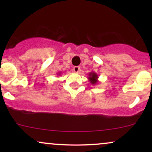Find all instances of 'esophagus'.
Masks as SVG:
<instances>
[{
	"instance_id": "34e87169",
	"label": "esophagus",
	"mask_w": 152,
	"mask_h": 152,
	"mask_svg": "<svg viewBox=\"0 0 152 152\" xmlns=\"http://www.w3.org/2000/svg\"><path fill=\"white\" fill-rule=\"evenodd\" d=\"M80 71H81V69H80L79 66H74V71L75 73H78Z\"/></svg>"
}]
</instances>
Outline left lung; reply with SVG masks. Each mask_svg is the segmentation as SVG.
<instances>
[{
    "label": "left lung",
    "instance_id": "1",
    "mask_svg": "<svg viewBox=\"0 0 152 152\" xmlns=\"http://www.w3.org/2000/svg\"><path fill=\"white\" fill-rule=\"evenodd\" d=\"M98 78H99V76H98V75H97L96 73L90 72L89 74H88V79L91 83V84L96 85V84H97V83H99Z\"/></svg>",
    "mask_w": 152,
    "mask_h": 152
}]
</instances>
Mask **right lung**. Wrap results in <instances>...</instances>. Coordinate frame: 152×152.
I'll list each match as a JSON object with an SVG mask.
<instances>
[{"mask_svg":"<svg viewBox=\"0 0 152 152\" xmlns=\"http://www.w3.org/2000/svg\"><path fill=\"white\" fill-rule=\"evenodd\" d=\"M58 74H59V75H60V74H61V72H59V73H58Z\"/></svg>","mask_w":152,"mask_h":152,"instance_id":"add662e5","label":"right lung"}]
</instances>
